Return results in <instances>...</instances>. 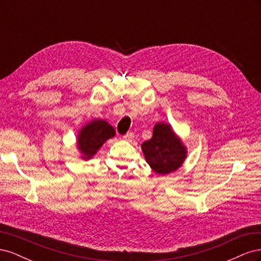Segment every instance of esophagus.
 Masks as SVG:
<instances>
[{"mask_svg": "<svg viewBox=\"0 0 261 261\" xmlns=\"http://www.w3.org/2000/svg\"><path fill=\"white\" fill-rule=\"evenodd\" d=\"M134 138V134L133 133H127L126 135L123 136L124 140H132Z\"/></svg>", "mask_w": 261, "mask_h": 261, "instance_id": "obj_1", "label": "esophagus"}]
</instances>
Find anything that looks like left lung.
I'll return each instance as SVG.
<instances>
[{
	"mask_svg": "<svg viewBox=\"0 0 261 261\" xmlns=\"http://www.w3.org/2000/svg\"><path fill=\"white\" fill-rule=\"evenodd\" d=\"M141 150L149 167L159 175L178 170L187 156L186 146L165 122L155 123L152 137L141 144Z\"/></svg>",
	"mask_w": 261,
	"mask_h": 261,
	"instance_id": "obj_1",
	"label": "left lung"
}]
</instances>
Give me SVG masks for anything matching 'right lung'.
Wrapping results in <instances>:
<instances>
[{"label": "right lung", "mask_w": 261, "mask_h": 261, "mask_svg": "<svg viewBox=\"0 0 261 261\" xmlns=\"http://www.w3.org/2000/svg\"><path fill=\"white\" fill-rule=\"evenodd\" d=\"M114 136V128L106 120L92 118L80 129L76 138V147L81 159H92L106 141Z\"/></svg>", "instance_id": "right-lung-1"}]
</instances>
